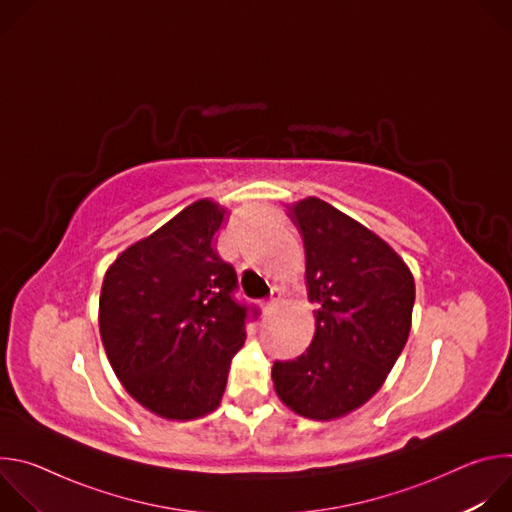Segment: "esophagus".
Instances as JSON below:
<instances>
[{"mask_svg":"<svg viewBox=\"0 0 512 512\" xmlns=\"http://www.w3.org/2000/svg\"><path fill=\"white\" fill-rule=\"evenodd\" d=\"M279 300H281V289H279V287H273L269 300L263 304V310H265V312H271V310L279 304Z\"/></svg>","mask_w":512,"mask_h":512,"instance_id":"1","label":"esophagus"}]
</instances>
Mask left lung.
<instances>
[{
  "instance_id": "left-lung-1",
  "label": "left lung",
  "mask_w": 512,
  "mask_h": 512,
  "mask_svg": "<svg viewBox=\"0 0 512 512\" xmlns=\"http://www.w3.org/2000/svg\"><path fill=\"white\" fill-rule=\"evenodd\" d=\"M304 239L316 334L294 360L273 362L279 399L328 421L369 401L399 358L411 328L415 283L375 233L320 198L291 206Z\"/></svg>"
}]
</instances>
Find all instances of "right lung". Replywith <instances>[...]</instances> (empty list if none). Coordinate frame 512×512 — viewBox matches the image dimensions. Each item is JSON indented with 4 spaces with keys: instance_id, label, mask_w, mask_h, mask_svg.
I'll return each instance as SVG.
<instances>
[{
    "instance_id": "right-lung-1",
    "label": "right lung",
    "mask_w": 512,
    "mask_h": 512,
    "mask_svg": "<svg viewBox=\"0 0 512 512\" xmlns=\"http://www.w3.org/2000/svg\"><path fill=\"white\" fill-rule=\"evenodd\" d=\"M225 210L198 200L125 249L109 267L99 328L127 393L168 419L214 411L245 326L259 316L235 298L237 271L212 247Z\"/></svg>"
}]
</instances>
